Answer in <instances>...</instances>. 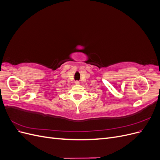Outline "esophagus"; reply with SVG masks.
<instances>
[{
  "label": "esophagus",
  "instance_id": "34e87169",
  "mask_svg": "<svg viewBox=\"0 0 160 160\" xmlns=\"http://www.w3.org/2000/svg\"><path fill=\"white\" fill-rule=\"evenodd\" d=\"M79 83H80V82L79 81H77L75 82V85H79Z\"/></svg>",
  "mask_w": 160,
  "mask_h": 160
}]
</instances>
